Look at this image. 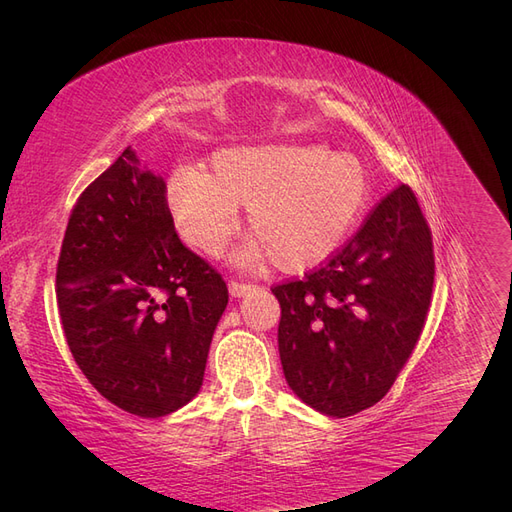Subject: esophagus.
<instances>
[{
	"label": "esophagus",
	"instance_id": "1",
	"mask_svg": "<svg viewBox=\"0 0 512 512\" xmlns=\"http://www.w3.org/2000/svg\"><path fill=\"white\" fill-rule=\"evenodd\" d=\"M252 288V284L247 282H239V280H228V290L232 297H243V294Z\"/></svg>",
	"mask_w": 512,
	"mask_h": 512
}]
</instances>
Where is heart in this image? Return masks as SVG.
Segmentation results:
<instances>
[{
    "label": "heart",
    "instance_id": "obj_1",
    "mask_svg": "<svg viewBox=\"0 0 512 512\" xmlns=\"http://www.w3.org/2000/svg\"><path fill=\"white\" fill-rule=\"evenodd\" d=\"M369 192L367 166L352 153L322 143H262L215 151L211 173L177 170L166 207L179 237L213 256L235 235L247 205L256 232L247 258H271L277 271L303 273L346 241Z\"/></svg>",
    "mask_w": 512,
    "mask_h": 512
}]
</instances>
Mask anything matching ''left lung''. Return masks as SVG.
I'll return each instance as SVG.
<instances>
[{
  "instance_id": "obj_1",
  "label": "left lung",
  "mask_w": 512,
  "mask_h": 512,
  "mask_svg": "<svg viewBox=\"0 0 512 512\" xmlns=\"http://www.w3.org/2000/svg\"><path fill=\"white\" fill-rule=\"evenodd\" d=\"M433 275L431 228L401 183L320 267L271 288L290 389L337 418L378 404L421 339Z\"/></svg>"
}]
</instances>
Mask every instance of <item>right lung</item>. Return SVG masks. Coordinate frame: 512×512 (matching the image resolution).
I'll return each mask as SVG.
<instances>
[{"mask_svg":"<svg viewBox=\"0 0 512 512\" xmlns=\"http://www.w3.org/2000/svg\"><path fill=\"white\" fill-rule=\"evenodd\" d=\"M126 149L72 207L57 260L61 327L76 365L111 404L143 418L203 384L228 305L224 277L185 247L166 183Z\"/></svg>","mask_w":512,"mask_h":512,"instance_id":"obj_1","label":"right lung"}]
</instances>
